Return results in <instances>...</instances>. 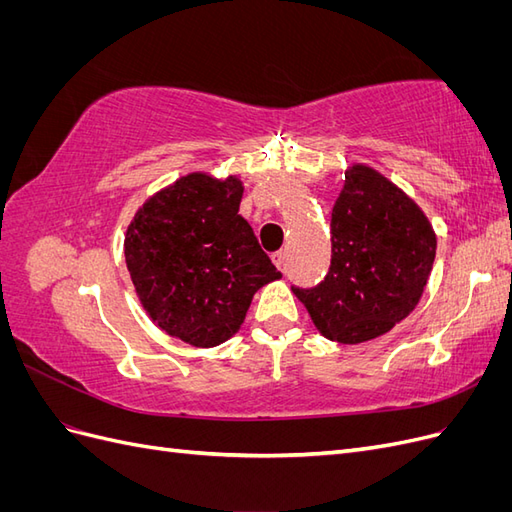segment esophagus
Returning a JSON list of instances; mask_svg holds the SVG:
<instances>
[{
	"label": "esophagus",
	"instance_id": "esophagus-1",
	"mask_svg": "<svg viewBox=\"0 0 512 512\" xmlns=\"http://www.w3.org/2000/svg\"><path fill=\"white\" fill-rule=\"evenodd\" d=\"M273 262H275V267H277V269L284 271V269H286V252H284V250L275 252V254H273Z\"/></svg>",
	"mask_w": 512,
	"mask_h": 512
}]
</instances>
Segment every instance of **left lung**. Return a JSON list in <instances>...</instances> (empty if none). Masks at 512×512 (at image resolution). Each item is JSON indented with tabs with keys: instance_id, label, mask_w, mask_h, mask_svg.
Returning a JSON list of instances; mask_svg holds the SVG:
<instances>
[{
	"instance_id": "8db88e82",
	"label": "left lung",
	"mask_w": 512,
	"mask_h": 512,
	"mask_svg": "<svg viewBox=\"0 0 512 512\" xmlns=\"http://www.w3.org/2000/svg\"><path fill=\"white\" fill-rule=\"evenodd\" d=\"M433 258L436 232L414 200L374 168L352 166L331 213L329 273L292 290L324 337L361 344L412 312Z\"/></svg>"
}]
</instances>
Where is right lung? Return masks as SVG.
Segmentation results:
<instances>
[{
  "instance_id": "add662e5",
  "label": "right lung",
  "mask_w": 512,
  "mask_h": 512,
  "mask_svg": "<svg viewBox=\"0 0 512 512\" xmlns=\"http://www.w3.org/2000/svg\"><path fill=\"white\" fill-rule=\"evenodd\" d=\"M243 185L181 177L138 209L126 262L147 314L168 335L211 348L235 335L258 288L282 277L239 215Z\"/></svg>"
}]
</instances>
